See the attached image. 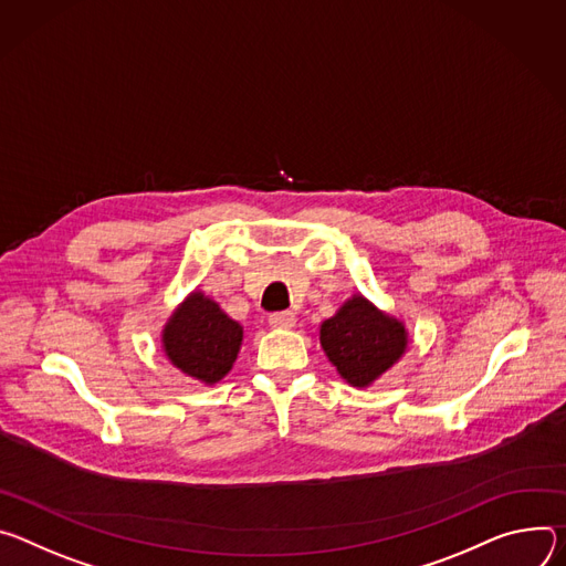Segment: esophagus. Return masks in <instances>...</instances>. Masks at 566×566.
I'll return each instance as SVG.
<instances>
[{
	"label": "esophagus",
	"mask_w": 566,
	"mask_h": 566,
	"mask_svg": "<svg viewBox=\"0 0 566 566\" xmlns=\"http://www.w3.org/2000/svg\"><path fill=\"white\" fill-rule=\"evenodd\" d=\"M294 324H296L294 312H274V315H270V326L276 331H290L294 328Z\"/></svg>",
	"instance_id": "1"
}]
</instances>
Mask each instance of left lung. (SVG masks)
<instances>
[{
	"mask_svg": "<svg viewBox=\"0 0 566 566\" xmlns=\"http://www.w3.org/2000/svg\"><path fill=\"white\" fill-rule=\"evenodd\" d=\"M409 331L402 319L380 310L364 294H350L335 315L319 326V344L339 378L368 389L394 368L409 348Z\"/></svg>",
	"mask_w": 566,
	"mask_h": 566,
	"instance_id": "left-lung-1",
	"label": "left lung"
}]
</instances>
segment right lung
Here are the masks:
<instances>
[{"instance_id":"add662e5","label":"right lung","mask_w":566,"mask_h":566,"mask_svg":"<svg viewBox=\"0 0 566 566\" xmlns=\"http://www.w3.org/2000/svg\"><path fill=\"white\" fill-rule=\"evenodd\" d=\"M242 337V324L231 319L216 298L196 287L166 319L161 350L177 370L213 387L233 368Z\"/></svg>"}]
</instances>
